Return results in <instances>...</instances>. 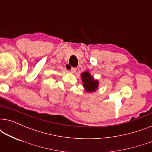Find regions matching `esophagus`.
Masks as SVG:
<instances>
[{
	"label": "esophagus",
	"mask_w": 152,
	"mask_h": 152,
	"mask_svg": "<svg viewBox=\"0 0 152 152\" xmlns=\"http://www.w3.org/2000/svg\"><path fill=\"white\" fill-rule=\"evenodd\" d=\"M76 70H77V68H70V72H72V73L75 72Z\"/></svg>",
	"instance_id": "1"
}]
</instances>
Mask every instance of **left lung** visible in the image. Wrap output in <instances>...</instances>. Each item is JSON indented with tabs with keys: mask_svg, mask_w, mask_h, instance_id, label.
Here are the masks:
<instances>
[{
	"mask_svg": "<svg viewBox=\"0 0 152 152\" xmlns=\"http://www.w3.org/2000/svg\"><path fill=\"white\" fill-rule=\"evenodd\" d=\"M83 84L86 91L93 92L96 90L98 86V82L93 80V77L88 72H84L82 74Z\"/></svg>",
	"mask_w": 152,
	"mask_h": 152,
	"instance_id": "obj_1",
	"label": "left lung"
}]
</instances>
